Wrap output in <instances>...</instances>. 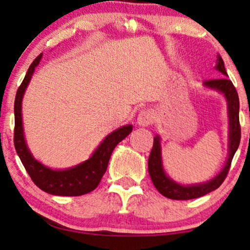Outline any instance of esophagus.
I'll return each mask as SVG.
<instances>
[{
  "instance_id": "34e87169",
  "label": "esophagus",
  "mask_w": 250,
  "mask_h": 250,
  "mask_svg": "<svg viewBox=\"0 0 250 250\" xmlns=\"http://www.w3.org/2000/svg\"><path fill=\"white\" fill-rule=\"evenodd\" d=\"M153 114L150 110H142L138 116V124L140 126H149L153 123Z\"/></svg>"
}]
</instances>
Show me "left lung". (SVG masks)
<instances>
[{"instance_id": "obj_1", "label": "left lung", "mask_w": 250, "mask_h": 250, "mask_svg": "<svg viewBox=\"0 0 250 250\" xmlns=\"http://www.w3.org/2000/svg\"><path fill=\"white\" fill-rule=\"evenodd\" d=\"M216 69L221 71L224 76H228L227 70L224 68L223 59L218 56ZM205 85L210 88L218 90L227 98L229 104V118H230V140H229V158L223 169L218 173V175L214 177L209 182L197 184V186H181L174 182L164 172L162 164V153H160V141L159 136L153 138V146L150 152L148 160V169L150 177H151L153 186L163 196L169 199L176 200H189L194 198L203 197L205 194L216 190L227 177L229 169L231 167L232 159L235 151H237L239 143L241 139L240 122H239V97L234 85L228 77L216 78V80L205 81Z\"/></svg>"}]
</instances>
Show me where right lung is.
Here are the masks:
<instances>
[{
	"mask_svg": "<svg viewBox=\"0 0 250 250\" xmlns=\"http://www.w3.org/2000/svg\"><path fill=\"white\" fill-rule=\"evenodd\" d=\"M41 59H42V53L37 56L36 59L29 66L26 76L16 94L15 133H13V143H15L16 151L30 179L44 192L54 194V196H82V194L91 192L99 186L102 176L107 170L109 159H110L115 146L132 132V125L123 126L109 134L98 146L91 158L73 168L54 170L34 159L32 153L27 148L25 138H23L21 100L27 85H28L34 70L40 63Z\"/></svg>",
	"mask_w": 250,
	"mask_h": 250,
	"instance_id": "1",
	"label": "right lung"
}]
</instances>
